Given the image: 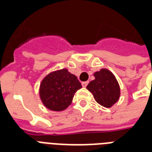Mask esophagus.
Segmentation results:
<instances>
[{
    "label": "esophagus",
    "mask_w": 152,
    "mask_h": 152,
    "mask_svg": "<svg viewBox=\"0 0 152 152\" xmlns=\"http://www.w3.org/2000/svg\"><path fill=\"white\" fill-rule=\"evenodd\" d=\"M88 84V81H85V82H83V83H82V86H83V88H86Z\"/></svg>",
    "instance_id": "obj_1"
}]
</instances>
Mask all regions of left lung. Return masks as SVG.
I'll return each instance as SVG.
<instances>
[{
  "label": "left lung",
  "mask_w": 152,
  "mask_h": 152,
  "mask_svg": "<svg viewBox=\"0 0 152 152\" xmlns=\"http://www.w3.org/2000/svg\"><path fill=\"white\" fill-rule=\"evenodd\" d=\"M95 80L91 81L87 89L94 96L98 103L106 108H110L119 100L121 89L115 76L106 69L94 73Z\"/></svg>",
  "instance_id": "8db88e82"
}]
</instances>
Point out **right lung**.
<instances>
[{
  "mask_svg": "<svg viewBox=\"0 0 152 152\" xmlns=\"http://www.w3.org/2000/svg\"><path fill=\"white\" fill-rule=\"evenodd\" d=\"M81 88L75 75L67 69H58L42 79L39 86V97L46 108L59 112L69 107L75 93Z\"/></svg>",
  "mask_w": 152,
  "mask_h": 152,
  "instance_id": "1",
  "label": "right lung"
}]
</instances>
